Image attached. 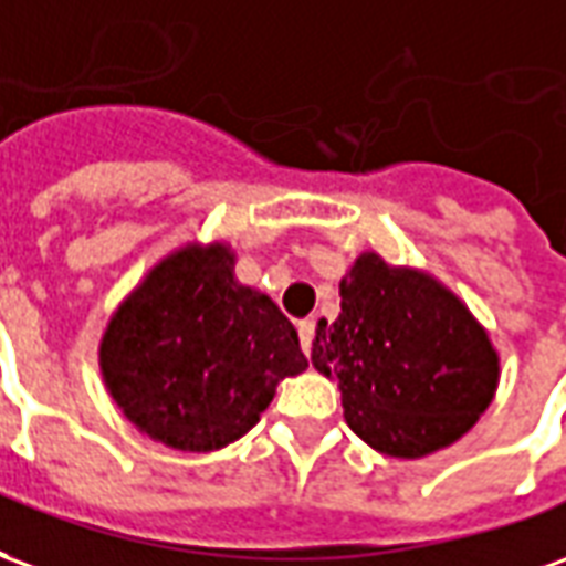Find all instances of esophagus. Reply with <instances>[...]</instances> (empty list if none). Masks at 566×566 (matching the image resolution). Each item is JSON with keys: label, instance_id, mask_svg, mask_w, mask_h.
Instances as JSON below:
<instances>
[{"label": "esophagus", "instance_id": "34e87169", "mask_svg": "<svg viewBox=\"0 0 566 566\" xmlns=\"http://www.w3.org/2000/svg\"><path fill=\"white\" fill-rule=\"evenodd\" d=\"M313 334H316V323H313V319H301V323H298V337H301V349H304V353H311Z\"/></svg>", "mask_w": 566, "mask_h": 566}]
</instances>
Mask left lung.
<instances>
[{"label": "left lung", "mask_w": 566, "mask_h": 566, "mask_svg": "<svg viewBox=\"0 0 566 566\" xmlns=\"http://www.w3.org/2000/svg\"><path fill=\"white\" fill-rule=\"evenodd\" d=\"M311 361L337 379L349 428L395 458L455 443L497 389V353L468 307L377 253L358 255L344 277L340 316L319 323Z\"/></svg>", "instance_id": "1"}]
</instances>
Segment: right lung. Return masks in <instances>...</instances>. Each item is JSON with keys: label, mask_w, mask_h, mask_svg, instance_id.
<instances>
[{"label": "right lung", "mask_w": 566, "mask_h": 566, "mask_svg": "<svg viewBox=\"0 0 566 566\" xmlns=\"http://www.w3.org/2000/svg\"><path fill=\"white\" fill-rule=\"evenodd\" d=\"M307 368L274 301L232 277V253L168 255L114 313L102 374L135 428L165 447L210 452L243 437L283 377Z\"/></svg>", "instance_id": "1"}]
</instances>
